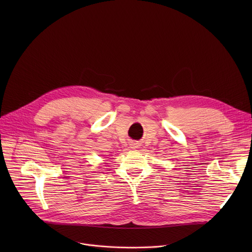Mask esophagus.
Instances as JSON below:
<instances>
[{"label":"esophagus","mask_w":252,"mask_h":252,"mask_svg":"<svg viewBox=\"0 0 252 252\" xmlns=\"http://www.w3.org/2000/svg\"><path fill=\"white\" fill-rule=\"evenodd\" d=\"M135 147H137V146H135Z\"/></svg>","instance_id":"34e87169"}]
</instances>
